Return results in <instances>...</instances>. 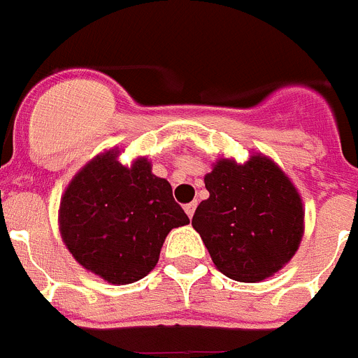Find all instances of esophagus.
I'll use <instances>...</instances> for the list:
<instances>
[{
	"label": "esophagus",
	"instance_id": "34e87169",
	"mask_svg": "<svg viewBox=\"0 0 358 358\" xmlns=\"http://www.w3.org/2000/svg\"><path fill=\"white\" fill-rule=\"evenodd\" d=\"M195 208H197V202H189V204H186L185 206V211H186V215H188L189 218L194 217V213H195Z\"/></svg>",
	"mask_w": 358,
	"mask_h": 358
}]
</instances>
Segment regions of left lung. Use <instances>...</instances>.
<instances>
[{
	"mask_svg": "<svg viewBox=\"0 0 358 358\" xmlns=\"http://www.w3.org/2000/svg\"><path fill=\"white\" fill-rule=\"evenodd\" d=\"M210 197L192 226L227 278L262 281L294 256L303 236L301 199L289 177L265 156L245 164L220 159L204 177Z\"/></svg>",
	"mask_w": 358,
	"mask_h": 358,
	"instance_id": "obj_1",
	"label": "left lung"
}]
</instances>
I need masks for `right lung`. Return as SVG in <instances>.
Wrapping results in <instances>:
<instances>
[{
  "mask_svg": "<svg viewBox=\"0 0 358 358\" xmlns=\"http://www.w3.org/2000/svg\"><path fill=\"white\" fill-rule=\"evenodd\" d=\"M103 152L73 177L61 201V235L73 258L109 283L147 276L173 227L189 224L172 186L145 157L132 166Z\"/></svg>",
  "mask_w": 358,
  "mask_h": 358,
  "instance_id": "add662e5",
  "label": "right lung"
}]
</instances>
